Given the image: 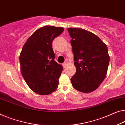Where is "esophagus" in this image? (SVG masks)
<instances>
[{
    "label": "esophagus",
    "mask_w": 125,
    "mask_h": 125,
    "mask_svg": "<svg viewBox=\"0 0 125 125\" xmlns=\"http://www.w3.org/2000/svg\"><path fill=\"white\" fill-rule=\"evenodd\" d=\"M62 65H63V67H64V68H65V67H66V65H67V62H64V63H63V64H62Z\"/></svg>",
    "instance_id": "34e87169"
}]
</instances>
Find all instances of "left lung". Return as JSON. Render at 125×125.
<instances>
[{"label":"left lung","mask_w":125,"mask_h":125,"mask_svg":"<svg viewBox=\"0 0 125 125\" xmlns=\"http://www.w3.org/2000/svg\"><path fill=\"white\" fill-rule=\"evenodd\" d=\"M76 67L71 79L76 90L83 93L95 90L107 75L109 56L106 44L94 33L83 29L68 28Z\"/></svg>","instance_id":"obj_1"}]
</instances>
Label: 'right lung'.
<instances>
[{
  "instance_id": "obj_1",
  "label": "right lung",
  "mask_w": 125,
  "mask_h": 125,
  "mask_svg": "<svg viewBox=\"0 0 125 125\" xmlns=\"http://www.w3.org/2000/svg\"><path fill=\"white\" fill-rule=\"evenodd\" d=\"M64 28L45 26L27 39L20 55L21 72L31 90L40 95H49L56 90L63 70L54 61L52 45Z\"/></svg>"
}]
</instances>
